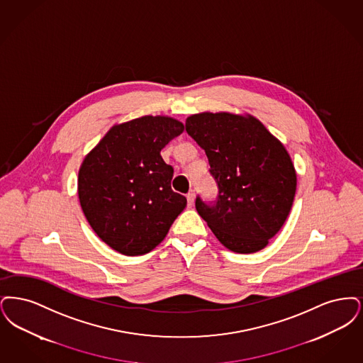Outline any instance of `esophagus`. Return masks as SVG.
I'll return each instance as SVG.
<instances>
[{
    "instance_id": "1",
    "label": "esophagus",
    "mask_w": 363,
    "mask_h": 363,
    "mask_svg": "<svg viewBox=\"0 0 363 363\" xmlns=\"http://www.w3.org/2000/svg\"><path fill=\"white\" fill-rule=\"evenodd\" d=\"M194 201H195V195H194V192H189V194H187V203H189V207H192V205H194Z\"/></svg>"
}]
</instances>
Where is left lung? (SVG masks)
Segmentation results:
<instances>
[{"label": "left lung", "instance_id": "1", "mask_svg": "<svg viewBox=\"0 0 363 363\" xmlns=\"http://www.w3.org/2000/svg\"><path fill=\"white\" fill-rule=\"evenodd\" d=\"M186 130L205 150L220 189L213 206L196 198L199 216L233 252L267 247L284 226L297 189L294 164L284 143L250 113H194Z\"/></svg>", "mask_w": 363, "mask_h": 363}]
</instances>
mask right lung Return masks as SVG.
I'll list each match as a JSON object with an SVG mask.
<instances>
[{"label":"right lung","instance_id":"add662e5","mask_svg":"<svg viewBox=\"0 0 363 363\" xmlns=\"http://www.w3.org/2000/svg\"><path fill=\"white\" fill-rule=\"evenodd\" d=\"M183 130L171 116L145 115L113 125L84 158L79 205L94 232L113 251L150 252L187 206L171 189L174 168L160 155Z\"/></svg>","mask_w":363,"mask_h":363}]
</instances>
